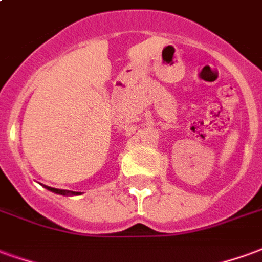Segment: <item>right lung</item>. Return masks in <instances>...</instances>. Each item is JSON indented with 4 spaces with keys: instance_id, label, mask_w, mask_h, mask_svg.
<instances>
[{
    "instance_id": "add662e5",
    "label": "right lung",
    "mask_w": 262,
    "mask_h": 262,
    "mask_svg": "<svg viewBox=\"0 0 262 262\" xmlns=\"http://www.w3.org/2000/svg\"><path fill=\"white\" fill-rule=\"evenodd\" d=\"M49 191H52V192H54V193H60V195H73V193H75V192H73V191H66V189H57V188H50L49 187L48 188ZM78 193V192H77Z\"/></svg>"
}]
</instances>
